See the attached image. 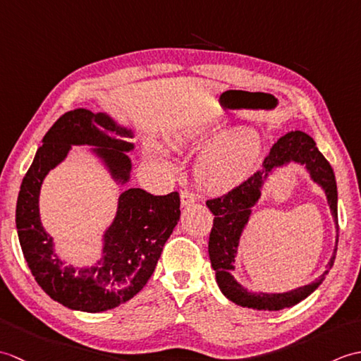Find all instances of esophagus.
I'll list each match as a JSON object with an SVG mask.
<instances>
[{"label":"esophagus","instance_id":"1","mask_svg":"<svg viewBox=\"0 0 361 361\" xmlns=\"http://www.w3.org/2000/svg\"><path fill=\"white\" fill-rule=\"evenodd\" d=\"M197 200V195L192 192V190H183L181 192V204L183 206H189L195 203Z\"/></svg>","mask_w":361,"mask_h":361}]
</instances>
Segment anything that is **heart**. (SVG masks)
<instances>
[{
	"instance_id": "1",
	"label": "heart",
	"mask_w": 361,
	"mask_h": 361,
	"mask_svg": "<svg viewBox=\"0 0 361 361\" xmlns=\"http://www.w3.org/2000/svg\"><path fill=\"white\" fill-rule=\"evenodd\" d=\"M220 137L219 133L188 135L181 144L189 149H206ZM153 157L167 163L169 155L158 145L152 147ZM260 155V137L251 130H235L198 161L197 180L214 194L228 192L250 176Z\"/></svg>"
}]
</instances>
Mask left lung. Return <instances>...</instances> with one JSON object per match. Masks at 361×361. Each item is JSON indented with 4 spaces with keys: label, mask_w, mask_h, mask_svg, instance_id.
<instances>
[{
    "label": "left lung",
    "mask_w": 361,
    "mask_h": 361,
    "mask_svg": "<svg viewBox=\"0 0 361 361\" xmlns=\"http://www.w3.org/2000/svg\"><path fill=\"white\" fill-rule=\"evenodd\" d=\"M290 161L307 167L313 181L324 189L335 225L338 228V208H336L338 194H336L335 175L329 161L321 155L315 141L304 132L296 130V132L281 136L265 157L262 171L255 172L248 180H245L229 192L217 198H209L206 202V206L214 214L212 229L209 234L211 265L216 270V279L221 293L229 301L239 304L242 307L256 310H281L291 307V305L301 302L302 299L307 298L312 291H315L319 287V283L323 282L324 274H327L334 265L336 248L334 250L331 260H329L327 270L319 279L309 283V286L287 291V293H251L233 278V264L240 235L245 225L248 224L251 208L260 198V188L264 185V180L273 169L287 164ZM336 245H338V234H336Z\"/></svg>",
    "instance_id": "8db88e82"
}]
</instances>
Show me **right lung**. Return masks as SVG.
I'll return each mask as SVG.
<instances>
[{
  "mask_svg": "<svg viewBox=\"0 0 361 361\" xmlns=\"http://www.w3.org/2000/svg\"><path fill=\"white\" fill-rule=\"evenodd\" d=\"M130 130L119 127L104 113L75 109L62 114L43 137L29 171L23 178L17 212L18 239L30 273L44 293L68 309L104 312L128 301L155 271L164 243L180 220V194L152 195L140 188L119 197L118 214L104 235V256L96 267L65 265L52 250L38 212L40 188L51 169L63 161L71 145H93L121 183L128 181L132 163L126 152Z\"/></svg>",
  "mask_w": 361,
  "mask_h": 361,
  "instance_id": "add662e5",
  "label": "right lung"
}]
</instances>
